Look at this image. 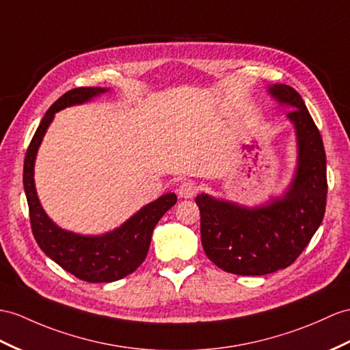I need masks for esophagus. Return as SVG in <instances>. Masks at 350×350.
<instances>
[{
	"mask_svg": "<svg viewBox=\"0 0 350 350\" xmlns=\"http://www.w3.org/2000/svg\"><path fill=\"white\" fill-rule=\"evenodd\" d=\"M196 193H198V184L194 181H184L180 185V189H178V194L184 199H191L193 196H196Z\"/></svg>",
	"mask_w": 350,
	"mask_h": 350,
	"instance_id": "esophagus-1",
	"label": "esophagus"
}]
</instances>
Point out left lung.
I'll list each match as a JSON object with an SVG mask.
<instances>
[{
	"label": "left lung",
	"instance_id": "left-lung-1",
	"mask_svg": "<svg viewBox=\"0 0 350 350\" xmlns=\"http://www.w3.org/2000/svg\"><path fill=\"white\" fill-rule=\"evenodd\" d=\"M270 93L291 105L298 166L289 190L261 208H242L208 194L196 198L200 237L208 258L228 273L261 276L285 269L298 258L321 226L327 204V157L322 136L300 93L275 84Z\"/></svg>",
	"mask_w": 350,
	"mask_h": 350
}]
</instances>
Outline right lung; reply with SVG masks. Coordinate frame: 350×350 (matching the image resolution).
Returning a JSON list of instances; mask_svg holds the SVG:
<instances>
[{"mask_svg":"<svg viewBox=\"0 0 350 350\" xmlns=\"http://www.w3.org/2000/svg\"><path fill=\"white\" fill-rule=\"evenodd\" d=\"M107 92L100 88H77L64 93L42 117L27 150L23 163V189L27 194L32 234L47 257L64 270L86 282H114L133 273L146 260L151 234L159 219L176 203V196L167 193L148 203L117 230L104 236H80L57 227L42 211L33 185V163L55 113L65 107L83 104Z\"/></svg>","mask_w":350,"mask_h":350,"instance_id":"right-lung-1","label":"right lung"}]
</instances>
